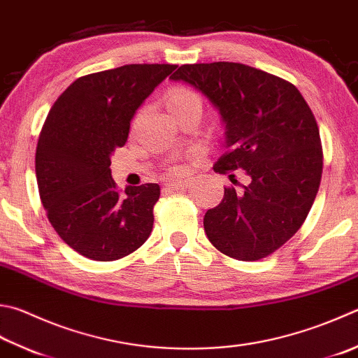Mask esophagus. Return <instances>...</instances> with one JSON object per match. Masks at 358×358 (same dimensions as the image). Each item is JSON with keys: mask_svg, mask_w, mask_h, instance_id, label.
I'll list each match as a JSON object with an SVG mask.
<instances>
[{"mask_svg": "<svg viewBox=\"0 0 358 358\" xmlns=\"http://www.w3.org/2000/svg\"><path fill=\"white\" fill-rule=\"evenodd\" d=\"M192 185L190 179H182V180H171L168 182L166 187L173 188V190H184V188H188Z\"/></svg>", "mask_w": 358, "mask_h": 358, "instance_id": "esophagus-1", "label": "esophagus"}]
</instances>
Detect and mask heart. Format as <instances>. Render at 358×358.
<instances>
[{
  "mask_svg": "<svg viewBox=\"0 0 358 358\" xmlns=\"http://www.w3.org/2000/svg\"><path fill=\"white\" fill-rule=\"evenodd\" d=\"M198 103L201 104L199 96L190 89H185V87H174V89L168 93V107L170 110H176L179 107L190 106Z\"/></svg>",
  "mask_w": 358,
  "mask_h": 358,
  "instance_id": "obj_1",
  "label": "heart"
}]
</instances>
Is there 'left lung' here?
<instances>
[{
  "instance_id": "1",
  "label": "left lung",
  "mask_w": 358,
  "mask_h": 358,
  "mask_svg": "<svg viewBox=\"0 0 358 358\" xmlns=\"http://www.w3.org/2000/svg\"><path fill=\"white\" fill-rule=\"evenodd\" d=\"M199 90L224 124L226 152L213 170L249 182L226 187L204 231L229 257L260 260L299 231L318 193L322 148L316 120L288 80L235 62L182 65L170 78Z\"/></svg>"
}]
</instances>
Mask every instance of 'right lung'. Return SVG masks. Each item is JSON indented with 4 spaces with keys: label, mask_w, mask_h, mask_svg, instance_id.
<instances>
[{
    "label": "right lung",
    "mask_w": 358,
    "mask_h": 358,
    "mask_svg": "<svg viewBox=\"0 0 358 358\" xmlns=\"http://www.w3.org/2000/svg\"><path fill=\"white\" fill-rule=\"evenodd\" d=\"M176 66L131 64L87 74L45 120L36 151L40 199L59 237L87 259L118 260L150 237L160 187L120 193L110 156L124 146L138 107Z\"/></svg>",
    "instance_id": "1"
}]
</instances>
